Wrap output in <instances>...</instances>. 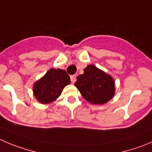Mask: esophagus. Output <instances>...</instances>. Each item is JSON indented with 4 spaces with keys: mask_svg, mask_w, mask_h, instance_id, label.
<instances>
[{
    "mask_svg": "<svg viewBox=\"0 0 152 152\" xmlns=\"http://www.w3.org/2000/svg\"><path fill=\"white\" fill-rule=\"evenodd\" d=\"M71 82H72V83H75V81H76V75H72V76H71Z\"/></svg>",
    "mask_w": 152,
    "mask_h": 152,
    "instance_id": "34e87169",
    "label": "esophagus"
}]
</instances>
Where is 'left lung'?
<instances>
[{"instance_id":"8db88e82","label":"left lung","mask_w":152,"mask_h":152,"mask_svg":"<svg viewBox=\"0 0 152 152\" xmlns=\"http://www.w3.org/2000/svg\"><path fill=\"white\" fill-rule=\"evenodd\" d=\"M83 75L77 76L75 86L87 102L95 104H104L115 94V81L110 75L89 65L83 69Z\"/></svg>"}]
</instances>
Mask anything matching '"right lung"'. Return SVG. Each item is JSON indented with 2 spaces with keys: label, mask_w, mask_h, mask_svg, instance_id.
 <instances>
[{
  "label": "right lung",
  "mask_w": 152,
  "mask_h": 152,
  "mask_svg": "<svg viewBox=\"0 0 152 152\" xmlns=\"http://www.w3.org/2000/svg\"><path fill=\"white\" fill-rule=\"evenodd\" d=\"M70 83V77L66 71L50 69L34 83V95L41 104H50L61 95L65 86Z\"/></svg>",
  "instance_id": "right-lung-1"
}]
</instances>
